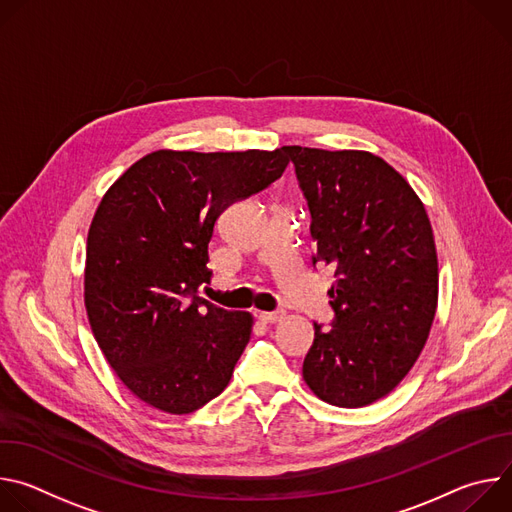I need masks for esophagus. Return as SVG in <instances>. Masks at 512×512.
I'll use <instances>...</instances> for the list:
<instances>
[{
  "label": "esophagus",
  "mask_w": 512,
  "mask_h": 512,
  "mask_svg": "<svg viewBox=\"0 0 512 512\" xmlns=\"http://www.w3.org/2000/svg\"><path fill=\"white\" fill-rule=\"evenodd\" d=\"M283 312H261L259 314V320L263 322V324H277V322H281L283 320Z\"/></svg>",
  "instance_id": "34e87169"
}]
</instances>
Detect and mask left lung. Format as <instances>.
Returning a JSON list of instances; mask_svg holds the SVG:
<instances>
[{"label":"left lung","mask_w":512,"mask_h":512,"mask_svg":"<svg viewBox=\"0 0 512 512\" xmlns=\"http://www.w3.org/2000/svg\"><path fill=\"white\" fill-rule=\"evenodd\" d=\"M310 206L314 265L334 271L332 330L314 324L304 381L356 409L389 395L421 354L437 308V253L425 206L383 158L285 145Z\"/></svg>","instance_id":"1"}]
</instances>
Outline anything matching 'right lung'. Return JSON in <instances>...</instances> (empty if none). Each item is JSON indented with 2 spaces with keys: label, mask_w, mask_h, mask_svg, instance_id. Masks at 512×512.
Masks as SVG:
<instances>
[{
  "label": "right lung",
  "mask_w": 512,
  "mask_h": 512,
  "mask_svg": "<svg viewBox=\"0 0 512 512\" xmlns=\"http://www.w3.org/2000/svg\"><path fill=\"white\" fill-rule=\"evenodd\" d=\"M287 164L283 148L158 150L105 192L87 237L85 308L111 369L145 405L184 415L229 385L253 316L198 296L208 243L221 212Z\"/></svg>",
  "instance_id": "obj_1"
}]
</instances>
